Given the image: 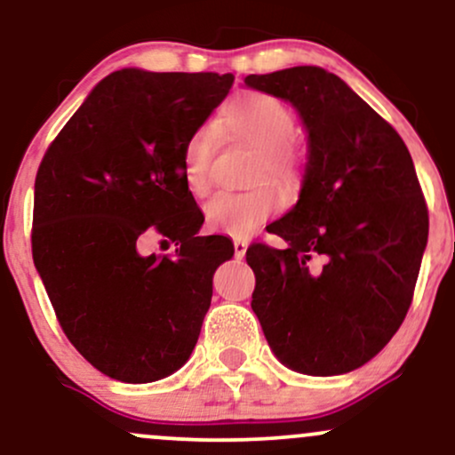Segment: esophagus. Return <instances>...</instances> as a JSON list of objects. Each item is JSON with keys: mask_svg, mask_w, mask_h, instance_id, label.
<instances>
[{"mask_svg": "<svg viewBox=\"0 0 455 455\" xmlns=\"http://www.w3.org/2000/svg\"><path fill=\"white\" fill-rule=\"evenodd\" d=\"M233 248H235V257L243 259L245 257V250H248V239L235 237L233 239Z\"/></svg>", "mask_w": 455, "mask_h": 455, "instance_id": "esophagus-1", "label": "esophagus"}]
</instances>
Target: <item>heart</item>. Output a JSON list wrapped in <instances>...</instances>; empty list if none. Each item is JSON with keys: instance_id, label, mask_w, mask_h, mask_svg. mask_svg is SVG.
I'll list each match as a JSON object with an SVG mask.
<instances>
[{"instance_id": "heart-1", "label": "heart", "mask_w": 455, "mask_h": 455, "mask_svg": "<svg viewBox=\"0 0 455 455\" xmlns=\"http://www.w3.org/2000/svg\"><path fill=\"white\" fill-rule=\"evenodd\" d=\"M295 111L282 98L265 92H248L235 98L222 111L220 130L227 137L257 148L243 192H218L205 205V220L212 228L231 235H248L280 210L282 192H295L306 171L304 151L295 143ZM216 151V128L203 124L195 128L181 148V177L188 192L205 196L212 188V160Z\"/></svg>"}]
</instances>
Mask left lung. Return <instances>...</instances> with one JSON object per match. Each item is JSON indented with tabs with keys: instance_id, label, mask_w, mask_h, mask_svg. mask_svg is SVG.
Segmentation results:
<instances>
[{
	"instance_id": "obj_1",
	"label": "left lung",
	"mask_w": 455,
	"mask_h": 455,
	"mask_svg": "<svg viewBox=\"0 0 455 455\" xmlns=\"http://www.w3.org/2000/svg\"><path fill=\"white\" fill-rule=\"evenodd\" d=\"M243 83L297 108L307 128L299 201L252 243V310L275 357L312 377L359 368L409 312L427 205L404 140L340 76L295 66Z\"/></svg>"
}]
</instances>
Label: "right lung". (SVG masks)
Segmentation results:
<instances>
[{
  "label": "right lung",
  "instance_id": "obj_1",
  "mask_svg": "<svg viewBox=\"0 0 455 455\" xmlns=\"http://www.w3.org/2000/svg\"><path fill=\"white\" fill-rule=\"evenodd\" d=\"M233 81L218 72H113L40 162L36 269L68 340L115 380L151 383L188 362L213 271L233 257L224 235H196L203 213L180 164L186 139ZM145 230L175 241L174 257L140 258Z\"/></svg>",
  "mask_w": 455,
  "mask_h": 455
}]
</instances>
